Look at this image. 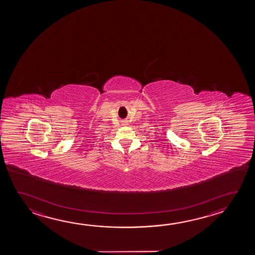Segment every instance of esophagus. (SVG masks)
<instances>
[{
    "label": "esophagus",
    "instance_id": "1",
    "mask_svg": "<svg viewBox=\"0 0 255 255\" xmlns=\"http://www.w3.org/2000/svg\"><path fill=\"white\" fill-rule=\"evenodd\" d=\"M123 125H124V126H126V125H127V122H124V123H123Z\"/></svg>",
    "mask_w": 255,
    "mask_h": 255
}]
</instances>
